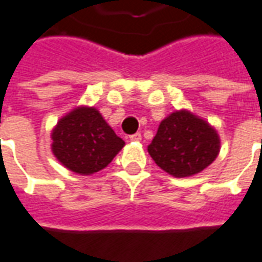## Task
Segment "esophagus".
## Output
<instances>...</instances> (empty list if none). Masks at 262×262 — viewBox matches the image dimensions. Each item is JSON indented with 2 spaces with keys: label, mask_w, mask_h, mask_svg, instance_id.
I'll return each instance as SVG.
<instances>
[{
  "label": "esophagus",
  "mask_w": 262,
  "mask_h": 262,
  "mask_svg": "<svg viewBox=\"0 0 262 262\" xmlns=\"http://www.w3.org/2000/svg\"><path fill=\"white\" fill-rule=\"evenodd\" d=\"M129 139H130L132 142H140L142 140V135L140 133H135V135L129 136Z\"/></svg>",
  "instance_id": "1"
}]
</instances>
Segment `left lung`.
I'll list each match as a JSON object with an SVG mask.
<instances>
[{"instance_id": "1", "label": "left lung", "mask_w": 262, "mask_h": 262, "mask_svg": "<svg viewBox=\"0 0 262 262\" xmlns=\"http://www.w3.org/2000/svg\"><path fill=\"white\" fill-rule=\"evenodd\" d=\"M147 151L161 170L185 178L213 163L219 156L220 137L209 122L180 109L161 120Z\"/></svg>"}]
</instances>
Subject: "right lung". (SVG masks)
I'll return each instance as SVG.
<instances>
[{"label": "right lung", "mask_w": 262, "mask_h": 262, "mask_svg": "<svg viewBox=\"0 0 262 262\" xmlns=\"http://www.w3.org/2000/svg\"><path fill=\"white\" fill-rule=\"evenodd\" d=\"M52 153L80 176L103 170L125 146L94 106L80 105L61 116L52 130Z\"/></svg>", "instance_id": "obj_1"}]
</instances>
